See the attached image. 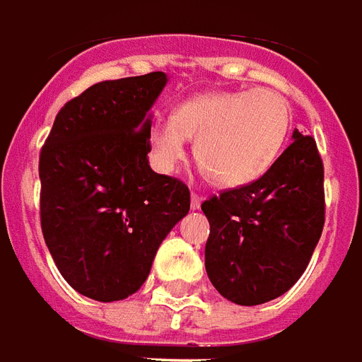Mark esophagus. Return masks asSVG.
<instances>
[{
	"mask_svg": "<svg viewBox=\"0 0 362 362\" xmlns=\"http://www.w3.org/2000/svg\"><path fill=\"white\" fill-rule=\"evenodd\" d=\"M200 204H202V197H199V194H194V192H192V194H191V208H192V210H199Z\"/></svg>",
	"mask_w": 362,
	"mask_h": 362,
	"instance_id": "34e87169",
	"label": "esophagus"
}]
</instances>
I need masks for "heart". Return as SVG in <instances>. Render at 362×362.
<instances>
[{
  "label": "heart",
  "instance_id": "b5f03b06",
  "mask_svg": "<svg viewBox=\"0 0 362 362\" xmlns=\"http://www.w3.org/2000/svg\"><path fill=\"white\" fill-rule=\"evenodd\" d=\"M291 129V105L270 88L199 94L148 129L150 160L173 173L194 139V158L212 183L235 189L257 181L276 162Z\"/></svg>",
  "mask_w": 362,
  "mask_h": 362
}]
</instances>
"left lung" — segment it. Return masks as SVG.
<instances>
[{"instance_id":"1","label":"left lung","mask_w":362,"mask_h":362,"mask_svg":"<svg viewBox=\"0 0 362 362\" xmlns=\"http://www.w3.org/2000/svg\"><path fill=\"white\" fill-rule=\"evenodd\" d=\"M324 165L297 129L264 175L202 202L210 221L204 264L226 299L252 307L289 291L324 228Z\"/></svg>"}]
</instances>
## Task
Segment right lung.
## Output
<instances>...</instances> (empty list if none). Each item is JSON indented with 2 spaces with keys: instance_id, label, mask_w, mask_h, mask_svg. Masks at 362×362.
Returning <instances> with one entry per match:
<instances>
[{
  "instance_id": "right-lung-1",
  "label": "right lung",
  "mask_w": 362,
  "mask_h": 362,
  "mask_svg": "<svg viewBox=\"0 0 362 362\" xmlns=\"http://www.w3.org/2000/svg\"><path fill=\"white\" fill-rule=\"evenodd\" d=\"M162 71L102 81L63 105L40 152V221L65 281L102 303L146 281L158 247L191 208L189 187L148 165Z\"/></svg>"
}]
</instances>
